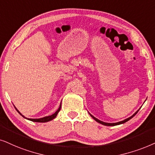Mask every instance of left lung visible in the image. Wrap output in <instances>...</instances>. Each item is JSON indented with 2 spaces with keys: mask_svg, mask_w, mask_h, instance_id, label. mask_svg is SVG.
Returning <instances> with one entry per match:
<instances>
[{
  "mask_svg": "<svg viewBox=\"0 0 155 155\" xmlns=\"http://www.w3.org/2000/svg\"><path fill=\"white\" fill-rule=\"evenodd\" d=\"M138 111H139V110H138L137 111H136V112L134 113V114L132 115V116H130V117H128V118H127V119H125V120H123V121H120V122H118V123H105V122H103V121H101V120H99L98 119H97V118H96V117H95L94 116H93V115H91V114H90V115L93 118H94L95 120L96 121V122H98V123H101V124H102V125H107V126H115V125H120V124H123V123H125V122H127V121H128L129 120H130L132 117H133L134 116H135V115L137 114V112Z\"/></svg>",
  "mask_w": 155,
  "mask_h": 155,
  "instance_id": "1",
  "label": "left lung"
}]
</instances>
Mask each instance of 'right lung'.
Returning a JSON list of instances; mask_svg holds the SVG:
<instances>
[{
  "mask_svg": "<svg viewBox=\"0 0 155 155\" xmlns=\"http://www.w3.org/2000/svg\"><path fill=\"white\" fill-rule=\"evenodd\" d=\"M15 109H16V110L18 111V113H20V115H22V117H25V118H26V119H28V120H31V121H32V122H38V123H46V122H48V121H50V120H53L54 118H55V117H57V114H58V113L59 112V110H61V104H60V106H59V108H58V110H57L56 112H55L54 113V114H52L51 115H49V116H46V117H42V118H39V119H32V118H27V117H25V116H23V115H22L21 113H20L19 111L18 110V109L15 108Z\"/></svg>",
  "mask_w": 155,
  "mask_h": 155,
  "instance_id": "obj_1",
  "label": "right lung"
}]
</instances>
